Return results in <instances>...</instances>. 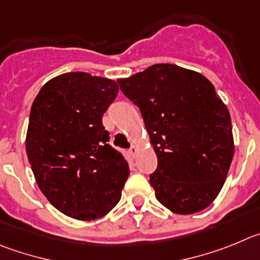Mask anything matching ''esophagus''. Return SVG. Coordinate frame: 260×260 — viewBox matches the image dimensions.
<instances>
[{"mask_svg":"<svg viewBox=\"0 0 260 260\" xmlns=\"http://www.w3.org/2000/svg\"><path fill=\"white\" fill-rule=\"evenodd\" d=\"M128 153H129L131 156H135L136 153H137V149H136V146L129 147V150H128Z\"/></svg>","mask_w":260,"mask_h":260,"instance_id":"obj_1","label":"esophagus"}]
</instances>
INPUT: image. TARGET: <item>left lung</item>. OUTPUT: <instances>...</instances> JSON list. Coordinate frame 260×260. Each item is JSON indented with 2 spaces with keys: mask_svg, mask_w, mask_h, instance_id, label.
<instances>
[{
  "mask_svg": "<svg viewBox=\"0 0 260 260\" xmlns=\"http://www.w3.org/2000/svg\"><path fill=\"white\" fill-rule=\"evenodd\" d=\"M118 83L141 111L158 158L150 175L156 200L181 215L211 205L235 153L231 115L215 86L198 72L167 63Z\"/></svg>",
  "mask_w": 260,
  "mask_h": 260,
  "instance_id": "1",
  "label": "left lung"
}]
</instances>
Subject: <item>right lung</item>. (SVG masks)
<instances>
[{
	"label": "right lung",
	"instance_id": "right-lung-1",
	"mask_svg": "<svg viewBox=\"0 0 260 260\" xmlns=\"http://www.w3.org/2000/svg\"><path fill=\"white\" fill-rule=\"evenodd\" d=\"M118 92L114 80L67 72L49 80L31 107L25 150L35 179L49 202L74 219L113 210L129 176L102 124Z\"/></svg>",
	"mask_w": 260,
	"mask_h": 260
}]
</instances>
